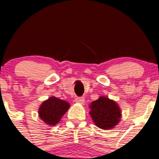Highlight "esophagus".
I'll return each mask as SVG.
<instances>
[{
	"instance_id": "obj_1",
	"label": "esophagus",
	"mask_w": 159,
	"mask_h": 159,
	"mask_svg": "<svg viewBox=\"0 0 159 159\" xmlns=\"http://www.w3.org/2000/svg\"><path fill=\"white\" fill-rule=\"evenodd\" d=\"M75 102L77 103L81 104V105H84V97H78L75 98Z\"/></svg>"
}]
</instances>
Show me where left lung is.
I'll return each mask as SVG.
<instances>
[{
	"mask_svg": "<svg viewBox=\"0 0 159 159\" xmlns=\"http://www.w3.org/2000/svg\"><path fill=\"white\" fill-rule=\"evenodd\" d=\"M89 112L94 124L102 129H113L120 121L121 110L115 102L102 96L90 105Z\"/></svg>",
	"mask_w": 159,
	"mask_h": 159,
	"instance_id": "left-lung-1",
	"label": "left lung"
}]
</instances>
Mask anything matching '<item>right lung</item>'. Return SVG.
I'll return each instance as SVG.
<instances>
[{"instance_id": "1", "label": "right lung", "mask_w": 159, "mask_h": 159, "mask_svg": "<svg viewBox=\"0 0 159 159\" xmlns=\"http://www.w3.org/2000/svg\"><path fill=\"white\" fill-rule=\"evenodd\" d=\"M68 102L55 97L49 98L40 106L39 117L50 125H55L69 108Z\"/></svg>"}]
</instances>
